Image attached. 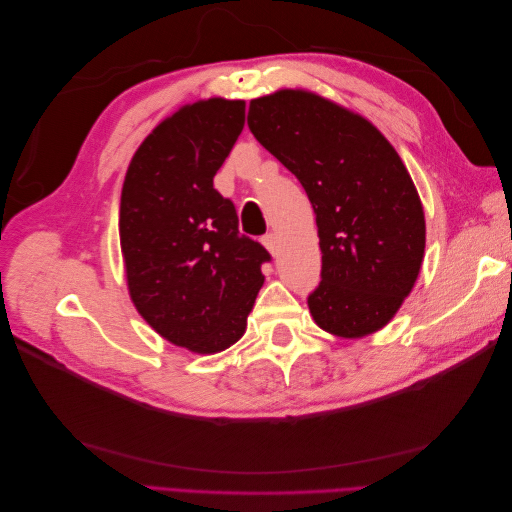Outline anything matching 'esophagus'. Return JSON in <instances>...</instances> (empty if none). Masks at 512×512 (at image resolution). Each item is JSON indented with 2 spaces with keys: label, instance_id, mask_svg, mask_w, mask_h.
<instances>
[{
  "label": "esophagus",
  "instance_id": "1",
  "mask_svg": "<svg viewBox=\"0 0 512 512\" xmlns=\"http://www.w3.org/2000/svg\"><path fill=\"white\" fill-rule=\"evenodd\" d=\"M262 245L267 247L271 256H277V250H280V241H277V237L273 235V232H269V235L262 237Z\"/></svg>",
  "mask_w": 512,
  "mask_h": 512
}]
</instances>
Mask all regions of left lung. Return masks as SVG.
<instances>
[{
  "label": "left lung",
  "instance_id": "1",
  "mask_svg": "<svg viewBox=\"0 0 512 512\" xmlns=\"http://www.w3.org/2000/svg\"><path fill=\"white\" fill-rule=\"evenodd\" d=\"M256 141L297 177L316 213L322 282L309 314L356 339L393 320L425 256V211L408 168L374 123L305 89L250 102Z\"/></svg>",
  "mask_w": 512,
  "mask_h": 512
}]
</instances>
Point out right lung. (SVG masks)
Segmentation results:
<instances>
[{
	"label": "right lung",
	"mask_w": 512,
	"mask_h": 512,
	"mask_svg": "<svg viewBox=\"0 0 512 512\" xmlns=\"http://www.w3.org/2000/svg\"><path fill=\"white\" fill-rule=\"evenodd\" d=\"M243 123V100L181 106L136 149L121 190L130 299L153 331L196 354L243 337L271 258L239 235L235 205L213 188Z\"/></svg>",
	"instance_id": "obj_1"
}]
</instances>
